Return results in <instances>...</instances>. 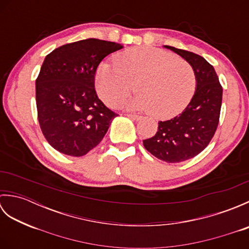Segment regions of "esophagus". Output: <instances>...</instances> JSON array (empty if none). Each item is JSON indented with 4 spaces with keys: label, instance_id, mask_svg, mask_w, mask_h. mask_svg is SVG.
I'll use <instances>...</instances> for the list:
<instances>
[{
    "label": "esophagus",
    "instance_id": "34e87169",
    "mask_svg": "<svg viewBox=\"0 0 249 249\" xmlns=\"http://www.w3.org/2000/svg\"><path fill=\"white\" fill-rule=\"evenodd\" d=\"M126 116H127V118H129V119H131V120H134V121H139L141 119V116L137 115V114H126Z\"/></svg>",
    "mask_w": 249,
    "mask_h": 249
}]
</instances>
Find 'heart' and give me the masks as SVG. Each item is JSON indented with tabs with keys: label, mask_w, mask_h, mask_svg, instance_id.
<instances>
[{
	"label": "heart",
	"mask_w": 249,
	"mask_h": 249,
	"mask_svg": "<svg viewBox=\"0 0 249 249\" xmlns=\"http://www.w3.org/2000/svg\"><path fill=\"white\" fill-rule=\"evenodd\" d=\"M135 89L127 106L166 119L186 107L195 92L196 75L187 61L170 52L140 47L121 52L114 63L104 60L95 72V88L104 102L118 107Z\"/></svg>",
	"instance_id": "obj_1"
}]
</instances>
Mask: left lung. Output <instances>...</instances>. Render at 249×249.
<instances>
[{
    "label": "left lung",
    "mask_w": 249,
    "mask_h": 249,
    "mask_svg": "<svg viewBox=\"0 0 249 249\" xmlns=\"http://www.w3.org/2000/svg\"><path fill=\"white\" fill-rule=\"evenodd\" d=\"M193 66L196 91L187 107L173 119L158 122V130L143 145L152 155L166 162H181L202 152L217 128L223 88L214 67L202 56L163 46Z\"/></svg>",
    "instance_id": "obj_1"
}]
</instances>
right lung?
<instances>
[{"label": "right lung", "instance_id": "1", "mask_svg": "<svg viewBox=\"0 0 249 249\" xmlns=\"http://www.w3.org/2000/svg\"><path fill=\"white\" fill-rule=\"evenodd\" d=\"M121 44L88 38L66 44L45 57L36 79V106L41 131L63 154L83 156L103 140L118 116L95 91V72Z\"/></svg>", "mask_w": 249, "mask_h": 249}]
</instances>
